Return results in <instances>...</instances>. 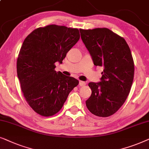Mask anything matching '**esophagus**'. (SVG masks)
<instances>
[{"label": "esophagus", "instance_id": "34e87169", "mask_svg": "<svg viewBox=\"0 0 149 149\" xmlns=\"http://www.w3.org/2000/svg\"><path fill=\"white\" fill-rule=\"evenodd\" d=\"M85 84H86V83H85V82H84V81H79V86H81V87L85 86Z\"/></svg>", "mask_w": 149, "mask_h": 149}]
</instances>
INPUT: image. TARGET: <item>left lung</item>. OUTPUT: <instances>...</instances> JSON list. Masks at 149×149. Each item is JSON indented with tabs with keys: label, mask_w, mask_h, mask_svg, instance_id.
<instances>
[{
	"label": "left lung",
	"mask_w": 149,
	"mask_h": 149,
	"mask_svg": "<svg viewBox=\"0 0 149 149\" xmlns=\"http://www.w3.org/2000/svg\"><path fill=\"white\" fill-rule=\"evenodd\" d=\"M79 30L93 64L104 68L101 81L89 83L91 95L86 106L94 115L109 117L121 107L131 89L134 74L131 51L123 38L108 28Z\"/></svg>",
	"instance_id": "8db88e82"
}]
</instances>
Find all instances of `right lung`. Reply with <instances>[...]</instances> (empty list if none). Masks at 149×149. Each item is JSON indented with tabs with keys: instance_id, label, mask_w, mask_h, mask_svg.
Returning a JSON list of instances; mask_svg holds the SVG:
<instances>
[{
	"instance_id": "right-lung-1",
	"label": "right lung",
	"mask_w": 149,
	"mask_h": 149,
	"mask_svg": "<svg viewBox=\"0 0 149 149\" xmlns=\"http://www.w3.org/2000/svg\"><path fill=\"white\" fill-rule=\"evenodd\" d=\"M77 28L49 25L33 30L25 38L17 60L22 91L30 107L49 117L60 111L79 81L55 70L69 50L78 42Z\"/></svg>"
}]
</instances>
